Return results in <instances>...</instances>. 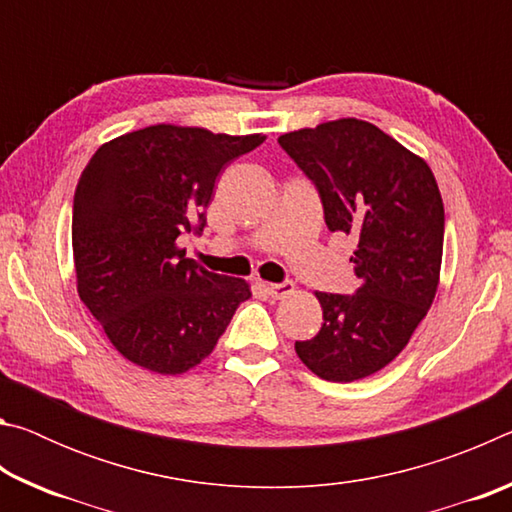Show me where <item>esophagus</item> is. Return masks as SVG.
<instances>
[{
	"mask_svg": "<svg viewBox=\"0 0 512 512\" xmlns=\"http://www.w3.org/2000/svg\"><path fill=\"white\" fill-rule=\"evenodd\" d=\"M293 282L291 280H284V282H271V284H266V293L268 296H271L273 300H282V298H287V296H291L293 293Z\"/></svg>",
	"mask_w": 512,
	"mask_h": 512,
	"instance_id": "34e87169",
	"label": "esophagus"
}]
</instances>
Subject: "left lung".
Here are the masks:
<instances>
[{
    "mask_svg": "<svg viewBox=\"0 0 512 512\" xmlns=\"http://www.w3.org/2000/svg\"><path fill=\"white\" fill-rule=\"evenodd\" d=\"M277 144L316 187L325 225L352 237L354 293H316L323 327L296 341L302 363L327 381L388 366L436 296L445 210L427 162L361 119L327 121Z\"/></svg>",
    "mask_w": 512,
    "mask_h": 512,
    "instance_id": "obj_1",
    "label": "left lung"
}]
</instances>
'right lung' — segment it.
I'll return each instance as SVG.
<instances>
[{"mask_svg": "<svg viewBox=\"0 0 512 512\" xmlns=\"http://www.w3.org/2000/svg\"><path fill=\"white\" fill-rule=\"evenodd\" d=\"M264 140L158 124L103 144L83 169L72 210L79 296L135 366L194 368L250 298L244 280L196 266L178 239L201 235L221 169Z\"/></svg>", "mask_w": 512, "mask_h": 512, "instance_id": "add662e5", "label": "right lung"}]
</instances>
